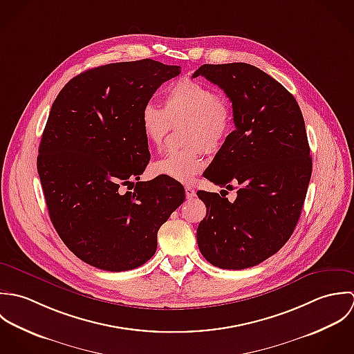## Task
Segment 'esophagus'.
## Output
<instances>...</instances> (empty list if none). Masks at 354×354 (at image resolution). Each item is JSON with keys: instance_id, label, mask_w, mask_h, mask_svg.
Wrapping results in <instances>:
<instances>
[{"instance_id": "esophagus-1", "label": "esophagus", "mask_w": 354, "mask_h": 354, "mask_svg": "<svg viewBox=\"0 0 354 354\" xmlns=\"http://www.w3.org/2000/svg\"><path fill=\"white\" fill-rule=\"evenodd\" d=\"M185 193H186V198L187 200H192V198L196 197V190L193 187H190V186L185 187Z\"/></svg>"}]
</instances>
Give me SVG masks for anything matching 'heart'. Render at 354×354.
<instances>
[{
    "label": "heart",
    "instance_id": "1",
    "mask_svg": "<svg viewBox=\"0 0 354 354\" xmlns=\"http://www.w3.org/2000/svg\"><path fill=\"white\" fill-rule=\"evenodd\" d=\"M180 124V141L186 146L165 153L150 169L156 176L190 183L205 165L204 149L217 151L228 140L234 126L231 102L208 84L182 79L168 87L162 108L151 102L142 108V133L153 147L160 149L171 129Z\"/></svg>",
    "mask_w": 354,
    "mask_h": 354
}]
</instances>
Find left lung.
<instances>
[{
	"instance_id": "8db88e82",
	"label": "left lung",
	"mask_w": 354,
	"mask_h": 354,
	"mask_svg": "<svg viewBox=\"0 0 354 354\" xmlns=\"http://www.w3.org/2000/svg\"><path fill=\"white\" fill-rule=\"evenodd\" d=\"M197 76L224 90L235 123L204 176L230 190L238 185L234 203L197 192L207 207L197 242L214 267L245 270L275 254L298 223L312 175L305 123L292 94L254 66L204 64Z\"/></svg>"
}]
</instances>
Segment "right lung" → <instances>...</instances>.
<instances>
[{
	"label": "right lung",
	"mask_w": 354,
	"mask_h": 354,
	"mask_svg": "<svg viewBox=\"0 0 354 354\" xmlns=\"http://www.w3.org/2000/svg\"><path fill=\"white\" fill-rule=\"evenodd\" d=\"M179 73L150 59L106 64L75 76L52 105L37 160L46 207L66 246L95 268L150 260L158 228L185 201L178 180L140 182L150 160L142 108Z\"/></svg>",
	"instance_id": "1"
}]
</instances>
